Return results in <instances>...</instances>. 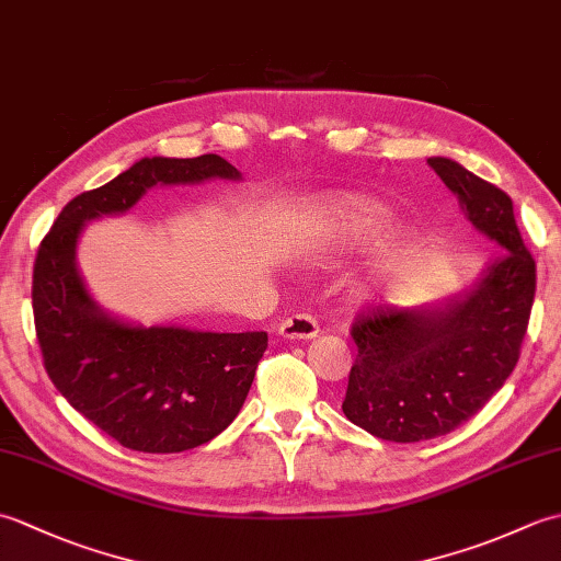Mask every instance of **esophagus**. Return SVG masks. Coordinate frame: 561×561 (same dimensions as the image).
Here are the masks:
<instances>
[{"label": "esophagus", "mask_w": 561, "mask_h": 561, "mask_svg": "<svg viewBox=\"0 0 561 561\" xmlns=\"http://www.w3.org/2000/svg\"><path fill=\"white\" fill-rule=\"evenodd\" d=\"M279 335L284 340H313L318 337V323L308 313H296L279 325Z\"/></svg>", "instance_id": "1"}]
</instances>
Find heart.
Returning <instances> with one entry per match:
<instances>
[{"mask_svg":"<svg viewBox=\"0 0 561 561\" xmlns=\"http://www.w3.org/2000/svg\"><path fill=\"white\" fill-rule=\"evenodd\" d=\"M392 211L383 202L364 195H344L330 199L320 209V229L316 245L328 255H352L371 248L390 229ZM414 260L398 253L376 272L374 287L378 291H400L410 284Z\"/></svg>","mask_w":561,"mask_h":561,"instance_id":"heart-1","label":"heart"}]
</instances>
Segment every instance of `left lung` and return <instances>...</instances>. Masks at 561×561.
I'll return each instance as SVG.
<instances>
[{"label": "left lung", "instance_id": "left-lung-1", "mask_svg": "<svg viewBox=\"0 0 561 561\" xmlns=\"http://www.w3.org/2000/svg\"><path fill=\"white\" fill-rule=\"evenodd\" d=\"M460 211L502 253L450 299L380 306L352 325L356 354L342 412L396 444L446 436L478 414L520 356L535 299V260L523 245L514 202L458 161L432 157Z\"/></svg>", "mask_w": 561, "mask_h": 561}]
</instances>
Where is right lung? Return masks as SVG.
I'll return each mask as SVG.
<instances>
[{"label": "right lung", "mask_w": 561, "mask_h": 561, "mask_svg": "<svg viewBox=\"0 0 561 561\" xmlns=\"http://www.w3.org/2000/svg\"><path fill=\"white\" fill-rule=\"evenodd\" d=\"M217 178L243 181L217 153L139 159L71 199L38 248L33 316L45 371L71 408L125 448L181 453L219 436L243 408L267 332L147 328L103 311L77 265L79 236L89 221L129 211L151 187Z\"/></svg>", "instance_id": "right-lung-1"}]
</instances>
